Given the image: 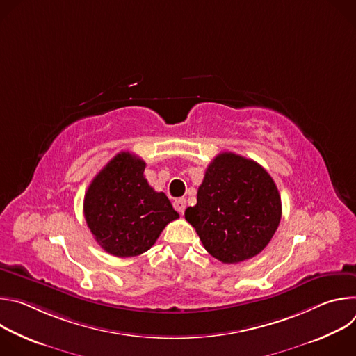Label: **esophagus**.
<instances>
[{
    "label": "esophagus",
    "mask_w": 356,
    "mask_h": 356,
    "mask_svg": "<svg viewBox=\"0 0 356 356\" xmlns=\"http://www.w3.org/2000/svg\"><path fill=\"white\" fill-rule=\"evenodd\" d=\"M173 207H175L176 211H179L180 214H183L184 210H186V200H184V198H177V200H175Z\"/></svg>",
    "instance_id": "esophagus-1"
}]
</instances>
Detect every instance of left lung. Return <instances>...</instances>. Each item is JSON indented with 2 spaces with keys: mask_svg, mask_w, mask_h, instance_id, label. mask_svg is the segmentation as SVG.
<instances>
[{
  "mask_svg": "<svg viewBox=\"0 0 356 356\" xmlns=\"http://www.w3.org/2000/svg\"><path fill=\"white\" fill-rule=\"evenodd\" d=\"M184 217L211 257L238 264L257 257L270 242L282 218V200L259 163L224 152L207 168L197 204Z\"/></svg>",
  "mask_w": 356,
  "mask_h": 356,
  "instance_id": "1",
  "label": "left lung"
}]
</instances>
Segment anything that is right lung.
Listing matches in <instances>:
<instances>
[{
    "mask_svg": "<svg viewBox=\"0 0 356 356\" xmlns=\"http://www.w3.org/2000/svg\"><path fill=\"white\" fill-rule=\"evenodd\" d=\"M146 163L121 152L87 188L84 218L110 255L138 257L154 246L165 227L179 218L165 193L152 188L143 176Z\"/></svg>",
    "mask_w": 356,
    "mask_h": 356,
    "instance_id": "obj_1",
    "label": "right lung"
}]
</instances>
